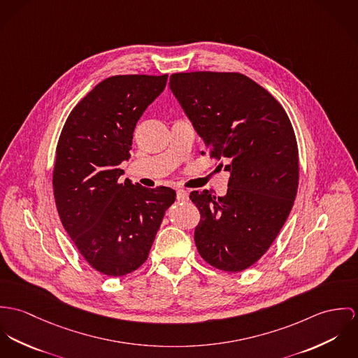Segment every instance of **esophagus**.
Segmentation results:
<instances>
[{
    "label": "esophagus",
    "instance_id": "obj_1",
    "mask_svg": "<svg viewBox=\"0 0 358 358\" xmlns=\"http://www.w3.org/2000/svg\"><path fill=\"white\" fill-rule=\"evenodd\" d=\"M189 199V195L185 189H177V200L178 201H187Z\"/></svg>",
    "mask_w": 358,
    "mask_h": 358
}]
</instances>
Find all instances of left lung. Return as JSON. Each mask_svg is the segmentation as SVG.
Listing matches in <instances>:
<instances>
[{
    "label": "left lung",
    "mask_w": 358,
    "mask_h": 358,
    "mask_svg": "<svg viewBox=\"0 0 358 358\" xmlns=\"http://www.w3.org/2000/svg\"><path fill=\"white\" fill-rule=\"evenodd\" d=\"M169 85L207 152L231 174L225 196L189 195L200 213L199 254L220 271L241 272L269 250L292 208L299 182L294 127L278 100L243 74L176 73Z\"/></svg>",
    "instance_id": "obj_1"
}]
</instances>
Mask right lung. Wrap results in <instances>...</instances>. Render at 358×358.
Instances as JSON below:
<instances>
[{
    "mask_svg": "<svg viewBox=\"0 0 358 358\" xmlns=\"http://www.w3.org/2000/svg\"><path fill=\"white\" fill-rule=\"evenodd\" d=\"M166 82L167 74L101 80L73 108L57 141L52 185L59 217L85 261L106 276H124L147 261L176 200L171 188L120 181L136 124Z\"/></svg>",
    "mask_w": 358,
    "mask_h": 358,
    "instance_id": "obj_1",
    "label": "right lung"
}]
</instances>
